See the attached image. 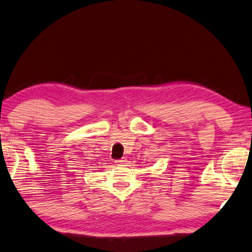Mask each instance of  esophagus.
<instances>
[{
	"mask_svg": "<svg viewBox=\"0 0 252 252\" xmlns=\"http://www.w3.org/2000/svg\"><path fill=\"white\" fill-rule=\"evenodd\" d=\"M126 163V159H120V160H115V165L117 166H123Z\"/></svg>",
	"mask_w": 252,
	"mask_h": 252,
	"instance_id": "1",
	"label": "esophagus"
}]
</instances>
